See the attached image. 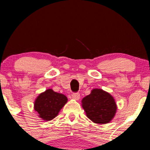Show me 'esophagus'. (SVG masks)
<instances>
[{"label":"esophagus","instance_id":"34e87169","mask_svg":"<svg viewBox=\"0 0 150 150\" xmlns=\"http://www.w3.org/2000/svg\"><path fill=\"white\" fill-rule=\"evenodd\" d=\"M72 99H75V100H78L80 99V93H73L71 94Z\"/></svg>","mask_w":150,"mask_h":150}]
</instances>
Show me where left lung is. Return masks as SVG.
Wrapping results in <instances>:
<instances>
[{
  "label": "left lung",
  "mask_w": 150,
  "mask_h": 150,
  "mask_svg": "<svg viewBox=\"0 0 150 150\" xmlns=\"http://www.w3.org/2000/svg\"><path fill=\"white\" fill-rule=\"evenodd\" d=\"M82 106L90 120L96 123H107L115 116L117 110L112 96L102 89H93L84 97Z\"/></svg>",
  "instance_id": "1"
}]
</instances>
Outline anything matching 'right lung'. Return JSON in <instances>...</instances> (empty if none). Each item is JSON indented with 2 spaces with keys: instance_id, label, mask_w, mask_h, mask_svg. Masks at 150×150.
<instances>
[{
  "instance_id": "1",
  "label": "right lung",
  "mask_w": 150,
  "mask_h": 150,
  "mask_svg": "<svg viewBox=\"0 0 150 150\" xmlns=\"http://www.w3.org/2000/svg\"><path fill=\"white\" fill-rule=\"evenodd\" d=\"M67 102V98L64 95L48 89L38 96L35 102V110L43 120H51L58 115Z\"/></svg>"
}]
</instances>
